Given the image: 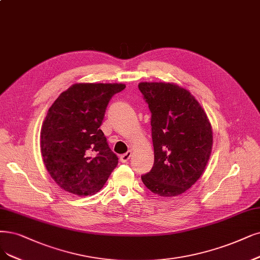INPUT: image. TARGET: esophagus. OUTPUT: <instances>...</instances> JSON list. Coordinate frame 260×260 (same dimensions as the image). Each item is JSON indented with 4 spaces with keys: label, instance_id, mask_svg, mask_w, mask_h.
<instances>
[{
    "label": "esophagus",
    "instance_id": "esophagus-1",
    "mask_svg": "<svg viewBox=\"0 0 260 260\" xmlns=\"http://www.w3.org/2000/svg\"><path fill=\"white\" fill-rule=\"evenodd\" d=\"M131 156H132V152L128 151V152L124 153V154H122V155L120 156V160H121L122 162H126V161L131 158Z\"/></svg>",
    "mask_w": 260,
    "mask_h": 260
}]
</instances>
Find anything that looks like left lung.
<instances>
[{
	"label": "left lung",
	"mask_w": 260,
	"mask_h": 260,
	"mask_svg": "<svg viewBox=\"0 0 260 260\" xmlns=\"http://www.w3.org/2000/svg\"><path fill=\"white\" fill-rule=\"evenodd\" d=\"M151 111L154 164L141 180L161 197L183 194L204 174L213 145L206 112L187 90L175 83L140 82Z\"/></svg>",
	"instance_id": "obj_1"
}]
</instances>
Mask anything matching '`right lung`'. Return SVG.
<instances>
[{
  "label": "right lung",
  "mask_w": 260,
  "mask_h": 260,
  "mask_svg": "<svg viewBox=\"0 0 260 260\" xmlns=\"http://www.w3.org/2000/svg\"><path fill=\"white\" fill-rule=\"evenodd\" d=\"M122 83H76L60 94L41 129L44 164L55 183L78 196L99 191L118 165L100 129L108 103Z\"/></svg>",
  "instance_id": "1"
}]
</instances>
